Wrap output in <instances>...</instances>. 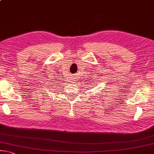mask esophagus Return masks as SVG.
I'll use <instances>...</instances> for the list:
<instances>
[{
    "mask_svg": "<svg viewBox=\"0 0 154 154\" xmlns=\"http://www.w3.org/2000/svg\"><path fill=\"white\" fill-rule=\"evenodd\" d=\"M72 77H73V78H72V79H74V80H73V81H74V82H75V81H76V80H77V79H76V77H75V76H73Z\"/></svg>",
    "mask_w": 154,
    "mask_h": 154,
    "instance_id": "obj_1",
    "label": "esophagus"
}]
</instances>
